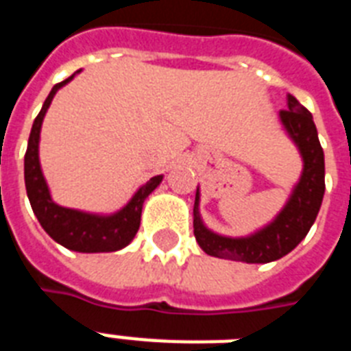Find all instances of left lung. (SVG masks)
<instances>
[{"mask_svg": "<svg viewBox=\"0 0 351 351\" xmlns=\"http://www.w3.org/2000/svg\"><path fill=\"white\" fill-rule=\"evenodd\" d=\"M288 136L299 147L302 156V175L293 187L291 197L273 222L250 237H222L204 226L197 189L193 208V228L198 245L208 255L247 264H266L282 258L304 239L317 219L324 197V153L311 112L300 106L295 96L288 95V109L278 112Z\"/></svg>", "mask_w": 351, "mask_h": 351, "instance_id": "obj_1", "label": "left lung"}]
</instances>
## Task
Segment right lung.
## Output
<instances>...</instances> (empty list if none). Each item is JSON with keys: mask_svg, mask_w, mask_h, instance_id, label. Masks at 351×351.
<instances>
[{"mask_svg": "<svg viewBox=\"0 0 351 351\" xmlns=\"http://www.w3.org/2000/svg\"><path fill=\"white\" fill-rule=\"evenodd\" d=\"M76 73L52 87L45 104L41 107L40 114L36 117L34 123H32L29 145H27V153H25V187H27V197H29L36 219L40 220L41 228L47 231L52 240H56L63 247L78 251V253H109V251H118L125 247L134 239V234L140 228L143 202L160 186L164 176H153L151 180L145 182L132 195L127 206H123L120 211L112 215L85 213L78 209L58 206L52 200L45 176L41 173L40 154H38L41 123H43L47 109L51 106L58 89H62L63 85L69 84L76 76Z\"/></svg>", "mask_w": 351, "mask_h": 351, "instance_id": "obj_1", "label": "right lung"}]
</instances>
